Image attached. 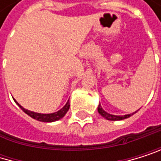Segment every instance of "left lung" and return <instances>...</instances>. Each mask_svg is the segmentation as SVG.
Instances as JSON below:
<instances>
[{"label": "left lung", "instance_id": "1", "mask_svg": "<svg viewBox=\"0 0 161 161\" xmlns=\"http://www.w3.org/2000/svg\"><path fill=\"white\" fill-rule=\"evenodd\" d=\"M97 111H98V113L103 117V118H105L106 120H108V121H121V120H124V119H126V118H128V117H130L131 115H133L134 113H136L137 111H135L134 113H132V114H127V115H124V116H117V115H112V114H109V113H107L106 111H104L103 109H102V107H101V105H100V103L98 104V107H97Z\"/></svg>", "mask_w": 161, "mask_h": 161}]
</instances>
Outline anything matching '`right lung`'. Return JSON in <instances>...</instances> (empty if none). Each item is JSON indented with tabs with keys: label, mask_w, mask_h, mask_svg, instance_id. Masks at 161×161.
<instances>
[{
	"label": "right lung",
	"mask_w": 161,
	"mask_h": 161,
	"mask_svg": "<svg viewBox=\"0 0 161 161\" xmlns=\"http://www.w3.org/2000/svg\"><path fill=\"white\" fill-rule=\"evenodd\" d=\"M15 102L18 104V106H19L27 115H29L30 117H32L33 119H35L36 121L44 122V123H52V122H56V121L61 120L62 118H64V117L66 112L69 111V106H70V105H69V100H67V102L65 103L64 106L62 109H60L59 111L54 112V113H50V114H41V113H36V112H33V111H30L28 109H25L16 100H15Z\"/></svg>",
	"instance_id": "obj_1"
}]
</instances>
